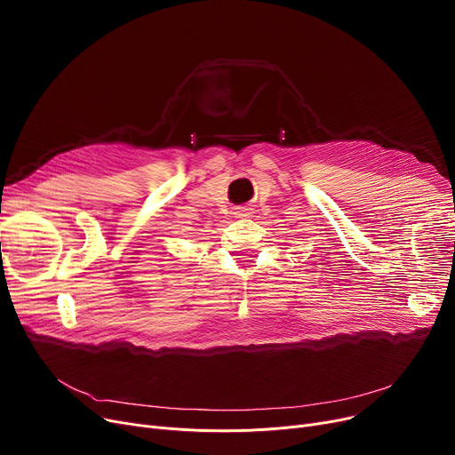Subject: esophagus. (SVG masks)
<instances>
[{
    "mask_svg": "<svg viewBox=\"0 0 455 455\" xmlns=\"http://www.w3.org/2000/svg\"><path fill=\"white\" fill-rule=\"evenodd\" d=\"M240 215H249V213H247L245 210H242V213H240Z\"/></svg>",
    "mask_w": 455,
    "mask_h": 455,
    "instance_id": "34e87169",
    "label": "esophagus"
}]
</instances>
